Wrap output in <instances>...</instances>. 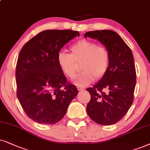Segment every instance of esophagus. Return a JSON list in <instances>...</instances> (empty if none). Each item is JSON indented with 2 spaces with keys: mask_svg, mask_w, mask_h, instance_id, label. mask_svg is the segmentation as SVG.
<instances>
[{
  "mask_svg": "<svg viewBox=\"0 0 150 150\" xmlns=\"http://www.w3.org/2000/svg\"><path fill=\"white\" fill-rule=\"evenodd\" d=\"M77 90H78L79 91H83L85 90V88H83V87L78 86V87H77Z\"/></svg>",
  "mask_w": 150,
  "mask_h": 150,
  "instance_id": "1",
  "label": "esophagus"
}]
</instances>
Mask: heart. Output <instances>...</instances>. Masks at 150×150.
Here are the masks:
<instances>
[{
	"label": "heart",
	"instance_id": "heart-1",
	"mask_svg": "<svg viewBox=\"0 0 150 150\" xmlns=\"http://www.w3.org/2000/svg\"><path fill=\"white\" fill-rule=\"evenodd\" d=\"M71 54L61 51L57 54V62L65 76L73 77L81 64L82 72L73 79V83L86 86L94 79L99 80L108 71L110 53L107 48L95 42L82 39L70 47Z\"/></svg>",
	"mask_w": 150,
	"mask_h": 150
}]
</instances>
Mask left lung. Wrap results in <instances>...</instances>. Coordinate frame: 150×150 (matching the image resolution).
I'll list each match as a JSON object with an SVG mask.
<instances>
[{"mask_svg": "<svg viewBox=\"0 0 150 150\" xmlns=\"http://www.w3.org/2000/svg\"><path fill=\"white\" fill-rule=\"evenodd\" d=\"M84 37L97 40L110 53L107 73L93 87L87 88L91 94L87 113L99 124H115L124 117L133 102L136 69L132 52L120 35L112 30L88 31Z\"/></svg>", "mask_w": 150, "mask_h": 150, "instance_id": "1", "label": "left lung"}]
</instances>
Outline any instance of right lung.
<instances>
[{
  "label": "right lung",
  "mask_w": 150,
  "mask_h": 150,
  "mask_svg": "<svg viewBox=\"0 0 150 150\" xmlns=\"http://www.w3.org/2000/svg\"><path fill=\"white\" fill-rule=\"evenodd\" d=\"M79 33L46 30L27 42L20 52L16 69L17 97L28 117L41 124L63 118L78 94L59 69L57 57L66 44Z\"/></svg>",
  "instance_id": "obj_1"
}]
</instances>
